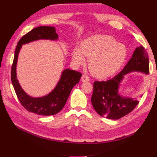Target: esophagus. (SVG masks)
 Returning a JSON list of instances; mask_svg holds the SVG:
<instances>
[{
	"label": "esophagus",
	"mask_w": 157,
	"mask_h": 157,
	"mask_svg": "<svg viewBox=\"0 0 157 157\" xmlns=\"http://www.w3.org/2000/svg\"><path fill=\"white\" fill-rule=\"evenodd\" d=\"M82 82H88L90 81V78L87 75H82Z\"/></svg>",
	"instance_id": "34e87169"
}]
</instances>
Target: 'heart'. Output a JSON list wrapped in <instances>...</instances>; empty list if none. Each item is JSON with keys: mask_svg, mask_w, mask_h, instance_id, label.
I'll list each match as a JSON object with an SVG mask.
<instances>
[{"mask_svg": "<svg viewBox=\"0 0 157 157\" xmlns=\"http://www.w3.org/2000/svg\"><path fill=\"white\" fill-rule=\"evenodd\" d=\"M127 56L124 44L109 36H95L82 43L81 48L73 50L72 58L77 65L89 60L88 67L94 76L104 78L111 76L121 67Z\"/></svg>", "mask_w": 157, "mask_h": 157, "instance_id": "obj_1", "label": "heart"}]
</instances>
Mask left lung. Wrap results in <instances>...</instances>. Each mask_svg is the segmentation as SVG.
I'll use <instances>...</instances> for the list:
<instances>
[{"label":"left lung","mask_w":157,"mask_h":157,"mask_svg":"<svg viewBox=\"0 0 157 157\" xmlns=\"http://www.w3.org/2000/svg\"><path fill=\"white\" fill-rule=\"evenodd\" d=\"M149 72L148 52L142 46L136 48L132 57L119 74L106 81H95L91 98L93 107L98 114L111 119H119L129 114L138 105L139 101L132 97H123L118 94L119 86L123 75L130 71Z\"/></svg>","instance_id":"left-lung-1"}]
</instances>
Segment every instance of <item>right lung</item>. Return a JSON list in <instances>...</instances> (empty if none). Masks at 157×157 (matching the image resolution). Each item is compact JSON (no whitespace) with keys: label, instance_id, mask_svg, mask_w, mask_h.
Returning <instances> with one entry per match:
<instances>
[{"label":"right lung","instance_id":"add662e5","mask_svg":"<svg viewBox=\"0 0 157 157\" xmlns=\"http://www.w3.org/2000/svg\"><path fill=\"white\" fill-rule=\"evenodd\" d=\"M55 28L51 26H40L34 28L19 40L15 51L11 67V82L17 96L21 105L28 111L41 115H52L64 107L72 88L79 82L82 73L74 70L65 69L57 85L47 96L33 98L23 90L16 77V65L18 54L22 44L40 39L56 40L58 35Z\"/></svg>","mask_w":157,"mask_h":157}]
</instances>
